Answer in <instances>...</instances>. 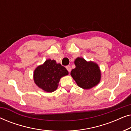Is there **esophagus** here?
I'll list each match as a JSON object with an SVG mask.
<instances>
[{
    "label": "esophagus",
    "instance_id": "34e87169",
    "mask_svg": "<svg viewBox=\"0 0 131 131\" xmlns=\"http://www.w3.org/2000/svg\"><path fill=\"white\" fill-rule=\"evenodd\" d=\"M66 69L67 70V71H69V72L70 73L71 71V67L70 66H66Z\"/></svg>",
    "mask_w": 131,
    "mask_h": 131
}]
</instances>
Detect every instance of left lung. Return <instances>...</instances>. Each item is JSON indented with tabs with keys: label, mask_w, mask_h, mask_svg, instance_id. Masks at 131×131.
<instances>
[{
	"label": "left lung",
	"mask_w": 131,
	"mask_h": 131,
	"mask_svg": "<svg viewBox=\"0 0 131 131\" xmlns=\"http://www.w3.org/2000/svg\"><path fill=\"white\" fill-rule=\"evenodd\" d=\"M76 68L71 71V76L77 85L82 88L89 89L97 85L101 80V70L94 62H88L78 57L74 61Z\"/></svg>",
	"instance_id": "1"
}]
</instances>
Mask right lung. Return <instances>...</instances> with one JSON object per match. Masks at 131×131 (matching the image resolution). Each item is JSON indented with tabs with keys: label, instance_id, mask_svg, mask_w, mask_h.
<instances>
[{
	"label": "right lung",
	"instance_id": "1",
	"mask_svg": "<svg viewBox=\"0 0 131 131\" xmlns=\"http://www.w3.org/2000/svg\"><path fill=\"white\" fill-rule=\"evenodd\" d=\"M68 74L67 69L61 64L48 59L35 70L33 79L39 88L47 92H52L58 88L60 79Z\"/></svg>",
	"mask_w": 131,
	"mask_h": 131
}]
</instances>
